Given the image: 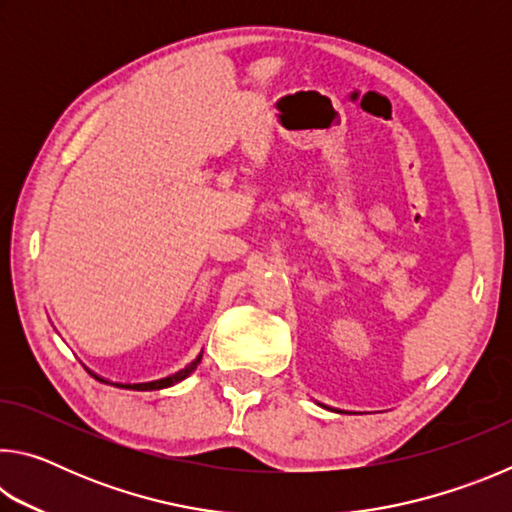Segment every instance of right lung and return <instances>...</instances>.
Returning <instances> with one entry per match:
<instances>
[{"mask_svg": "<svg viewBox=\"0 0 512 512\" xmlns=\"http://www.w3.org/2000/svg\"><path fill=\"white\" fill-rule=\"evenodd\" d=\"M198 363H201V357H198L196 361L189 363L187 368H183V370H180V372H176V375H171V377H164V379H160V381H151V384H135V386H133V391H149V388H167V386L178 384V381H183L185 377L192 375V372L196 370Z\"/></svg>", "mask_w": 512, "mask_h": 512, "instance_id": "add662e5", "label": "right lung"}]
</instances>
